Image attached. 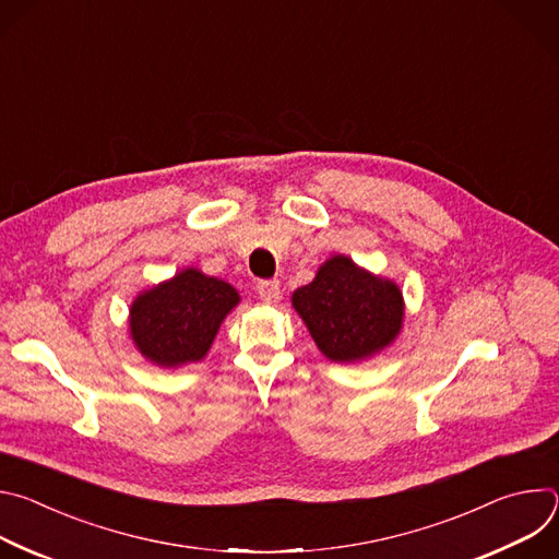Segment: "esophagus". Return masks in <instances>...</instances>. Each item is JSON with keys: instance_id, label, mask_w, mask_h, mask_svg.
I'll return each mask as SVG.
<instances>
[{"instance_id": "1", "label": "esophagus", "mask_w": 559, "mask_h": 559, "mask_svg": "<svg viewBox=\"0 0 559 559\" xmlns=\"http://www.w3.org/2000/svg\"><path fill=\"white\" fill-rule=\"evenodd\" d=\"M257 294H259V298H261V300L272 302V300H276V298H278V294H281V285H278V281H261V283L257 285Z\"/></svg>"}]
</instances>
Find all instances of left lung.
<instances>
[{
	"label": "left lung",
	"mask_w": 559,
	"mask_h": 559,
	"mask_svg": "<svg viewBox=\"0 0 559 559\" xmlns=\"http://www.w3.org/2000/svg\"><path fill=\"white\" fill-rule=\"evenodd\" d=\"M292 305L318 349L334 362H358L382 352L401 334L405 318L401 287L343 254L325 261L309 285L298 287Z\"/></svg>",
	"instance_id": "8db88e82"
}]
</instances>
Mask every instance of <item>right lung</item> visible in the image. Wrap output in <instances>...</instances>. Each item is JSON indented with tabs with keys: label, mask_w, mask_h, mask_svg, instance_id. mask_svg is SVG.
Listing matches in <instances>:
<instances>
[{
	"label": "right lung",
	"mask_w": 559,
	"mask_h": 559,
	"mask_svg": "<svg viewBox=\"0 0 559 559\" xmlns=\"http://www.w3.org/2000/svg\"><path fill=\"white\" fill-rule=\"evenodd\" d=\"M238 300L229 283L188 267L134 298L130 336L141 356L158 367L199 362Z\"/></svg>",
	"instance_id": "right-lung-1"
}]
</instances>
